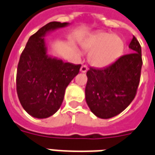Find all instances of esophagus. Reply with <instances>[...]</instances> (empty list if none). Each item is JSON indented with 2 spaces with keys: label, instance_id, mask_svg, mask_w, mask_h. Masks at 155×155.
Here are the masks:
<instances>
[{
  "label": "esophagus",
  "instance_id": "obj_1",
  "mask_svg": "<svg viewBox=\"0 0 155 155\" xmlns=\"http://www.w3.org/2000/svg\"><path fill=\"white\" fill-rule=\"evenodd\" d=\"M88 67L87 65H83V66L81 67V68H80V71H81V72H86V71H88Z\"/></svg>",
  "mask_w": 155,
  "mask_h": 155
}]
</instances>
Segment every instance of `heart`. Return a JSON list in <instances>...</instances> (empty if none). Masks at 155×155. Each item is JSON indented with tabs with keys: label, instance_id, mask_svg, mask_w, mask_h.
I'll use <instances>...</instances> for the list:
<instances>
[{
	"label": "heart",
	"instance_id": "1",
	"mask_svg": "<svg viewBox=\"0 0 155 155\" xmlns=\"http://www.w3.org/2000/svg\"><path fill=\"white\" fill-rule=\"evenodd\" d=\"M88 51L89 61L95 67H104L113 62L120 55L123 49V40L118 35L98 34L84 43Z\"/></svg>",
	"mask_w": 155,
	"mask_h": 155
}]
</instances>
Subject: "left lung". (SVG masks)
Returning a JSON list of instances; mask_svg holds the SVG:
<instances>
[{
	"mask_svg": "<svg viewBox=\"0 0 155 155\" xmlns=\"http://www.w3.org/2000/svg\"><path fill=\"white\" fill-rule=\"evenodd\" d=\"M129 48L133 53L120 56L108 67H89L87 71L86 102L91 111L100 118L117 116L136 96L143 60L141 45L135 36Z\"/></svg>",
	"mask_w": 155,
	"mask_h": 155,
	"instance_id": "8db88e82",
	"label": "left lung"
}]
</instances>
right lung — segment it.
<instances>
[{
	"mask_svg": "<svg viewBox=\"0 0 155 155\" xmlns=\"http://www.w3.org/2000/svg\"><path fill=\"white\" fill-rule=\"evenodd\" d=\"M67 24L47 23L31 35L20 55L16 78L17 93L22 108L36 118H47L59 110L66 88L79 72L81 65L63 62L46 55L45 35Z\"/></svg>",
	"mask_w": 155,
	"mask_h": 155,
	"instance_id": "right-lung-1",
	"label": "right lung"
}]
</instances>
